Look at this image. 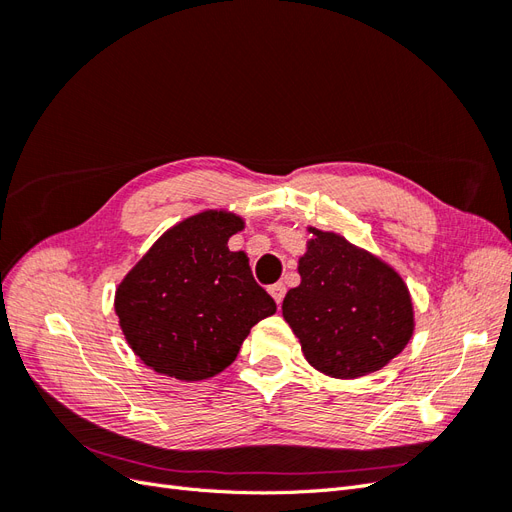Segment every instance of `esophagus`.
<instances>
[{"label": "esophagus", "instance_id": "1", "mask_svg": "<svg viewBox=\"0 0 512 512\" xmlns=\"http://www.w3.org/2000/svg\"><path fill=\"white\" fill-rule=\"evenodd\" d=\"M269 292H271V297L275 299V303L282 305L284 294H286V286H284V284H273V286L269 288Z\"/></svg>", "mask_w": 512, "mask_h": 512}]
</instances>
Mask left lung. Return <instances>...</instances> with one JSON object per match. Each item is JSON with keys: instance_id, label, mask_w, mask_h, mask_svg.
Here are the masks:
<instances>
[{"instance_id": "left-lung-1", "label": "left lung", "mask_w": 512, "mask_h": 512, "mask_svg": "<svg viewBox=\"0 0 512 512\" xmlns=\"http://www.w3.org/2000/svg\"><path fill=\"white\" fill-rule=\"evenodd\" d=\"M314 239L299 260L301 284L282 312L305 359L333 378L378 371L412 337V303L404 280L382 260L333 232Z\"/></svg>"}]
</instances>
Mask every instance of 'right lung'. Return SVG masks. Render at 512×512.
Segmentation results:
<instances>
[{
  "label": "right lung",
  "instance_id": "obj_1",
  "mask_svg": "<svg viewBox=\"0 0 512 512\" xmlns=\"http://www.w3.org/2000/svg\"><path fill=\"white\" fill-rule=\"evenodd\" d=\"M243 228L232 213L207 211L170 228L126 275L115 312L145 365L177 380H205L237 359L243 339L275 301L258 286L228 239Z\"/></svg>",
  "mask_w": 512,
  "mask_h": 512
}]
</instances>
